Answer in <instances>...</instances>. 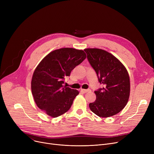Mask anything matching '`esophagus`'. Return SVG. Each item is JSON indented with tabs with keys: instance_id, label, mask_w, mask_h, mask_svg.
<instances>
[{
	"instance_id": "obj_1",
	"label": "esophagus",
	"mask_w": 154,
	"mask_h": 154,
	"mask_svg": "<svg viewBox=\"0 0 154 154\" xmlns=\"http://www.w3.org/2000/svg\"><path fill=\"white\" fill-rule=\"evenodd\" d=\"M81 91L82 92H84V93H86V92H88L91 91V90L90 89H81Z\"/></svg>"
}]
</instances>
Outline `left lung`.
<instances>
[{
	"instance_id": "1",
	"label": "left lung",
	"mask_w": 154,
	"mask_h": 154,
	"mask_svg": "<svg viewBox=\"0 0 154 154\" xmlns=\"http://www.w3.org/2000/svg\"><path fill=\"white\" fill-rule=\"evenodd\" d=\"M87 59L103 87L95 91L96 100L89 103L100 117L114 116L127 105L130 95V78L124 65L110 53L99 48H85Z\"/></svg>"
}]
</instances>
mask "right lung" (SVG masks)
Wrapping results in <instances>:
<instances>
[{"instance_id":"right-lung-1","label":"right lung","mask_w":154,"mask_h":154,"mask_svg":"<svg viewBox=\"0 0 154 154\" xmlns=\"http://www.w3.org/2000/svg\"><path fill=\"white\" fill-rule=\"evenodd\" d=\"M82 50L62 48L46 55L36 67L31 90L37 107L52 117L67 112L75 97V89L63 85L64 79L86 58Z\"/></svg>"}]
</instances>
